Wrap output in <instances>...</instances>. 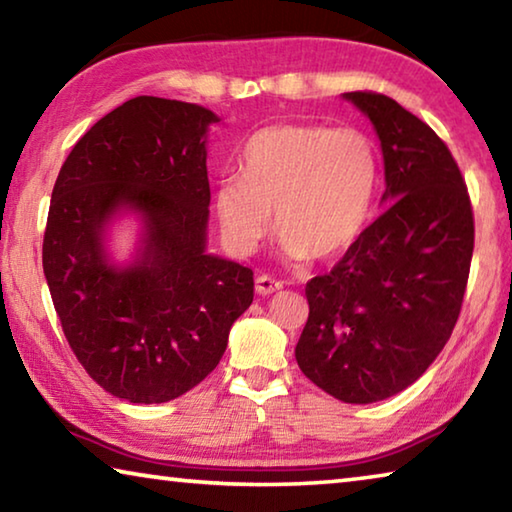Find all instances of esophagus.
Instances as JSON below:
<instances>
[{"instance_id": "obj_1", "label": "esophagus", "mask_w": 512, "mask_h": 512, "mask_svg": "<svg viewBox=\"0 0 512 512\" xmlns=\"http://www.w3.org/2000/svg\"><path fill=\"white\" fill-rule=\"evenodd\" d=\"M280 289H282L280 280H275V277H271V275H257L255 291L259 293V296H271V293L280 291Z\"/></svg>"}]
</instances>
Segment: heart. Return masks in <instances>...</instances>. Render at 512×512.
I'll return each instance as SVG.
<instances>
[{
	"label": "heart",
	"mask_w": 512,
	"mask_h": 512,
	"mask_svg": "<svg viewBox=\"0 0 512 512\" xmlns=\"http://www.w3.org/2000/svg\"><path fill=\"white\" fill-rule=\"evenodd\" d=\"M381 176L375 140L359 128L277 124L250 137L241 178L216 189L230 244L253 250L275 225L291 259H332L357 244Z\"/></svg>",
	"instance_id": "b5f03b06"
}]
</instances>
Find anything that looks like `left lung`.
Listing matches in <instances>:
<instances>
[{"label": "left lung", "mask_w": 512, "mask_h": 512, "mask_svg": "<svg viewBox=\"0 0 512 512\" xmlns=\"http://www.w3.org/2000/svg\"><path fill=\"white\" fill-rule=\"evenodd\" d=\"M384 153V212L339 264L307 282L309 318L296 345L305 377L336 400L370 404L424 375L461 314L474 214L447 144L377 92H345Z\"/></svg>", "instance_id": "1"}]
</instances>
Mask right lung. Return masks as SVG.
<instances>
[{
	"label": "right lung",
	"instance_id": "obj_1",
	"mask_svg": "<svg viewBox=\"0 0 512 512\" xmlns=\"http://www.w3.org/2000/svg\"><path fill=\"white\" fill-rule=\"evenodd\" d=\"M216 121L196 103H121L74 144L51 192L42 268L65 339L103 391L133 404L201 384L253 302V271L205 250V144ZM121 209L143 219L128 267L105 253Z\"/></svg>",
	"mask_w": 512,
	"mask_h": 512
}]
</instances>
